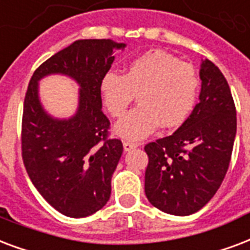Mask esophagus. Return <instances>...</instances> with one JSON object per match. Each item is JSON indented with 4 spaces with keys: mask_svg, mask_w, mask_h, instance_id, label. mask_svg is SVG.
I'll return each instance as SVG.
<instances>
[{
    "mask_svg": "<svg viewBox=\"0 0 250 250\" xmlns=\"http://www.w3.org/2000/svg\"><path fill=\"white\" fill-rule=\"evenodd\" d=\"M123 146H125V150H131L135 149V148L138 146V144L133 142H129V140H125V142H123Z\"/></svg>",
    "mask_w": 250,
    "mask_h": 250,
    "instance_id": "1",
    "label": "esophagus"
}]
</instances>
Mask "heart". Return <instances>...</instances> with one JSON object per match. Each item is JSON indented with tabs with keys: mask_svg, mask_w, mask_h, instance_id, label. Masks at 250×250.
<instances>
[{
	"mask_svg": "<svg viewBox=\"0 0 250 250\" xmlns=\"http://www.w3.org/2000/svg\"><path fill=\"white\" fill-rule=\"evenodd\" d=\"M199 91L197 70L165 51H150L133 59L125 74L107 72L100 93L110 115L121 118L138 94L139 106L115 127L119 136L139 140L161 123L171 128L182 125L193 111Z\"/></svg>",
	"mask_w": 250,
	"mask_h": 250,
	"instance_id": "b5f03b06",
	"label": "heart"
}]
</instances>
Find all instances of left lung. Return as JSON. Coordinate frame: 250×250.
<instances>
[{"mask_svg":"<svg viewBox=\"0 0 250 250\" xmlns=\"http://www.w3.org/2000/svg\"><path fill=\"white\" fill-rule=\"evenodd\" d=\"M199 102L176 132L148 143L146 195L164 212H197L220 188L231 163L236 136V107L218 66H201Z\"/></svg>","mask_w":250,"mask_h":250,"instance_id":"left-lung-1","label":"left lung"}]
</instances>
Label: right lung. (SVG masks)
I'll use <instances>...</instances> for the list:
<instances>
[{
	"label": "right lung",
	"instance_id": "add662e5",
	"mask_svg": "<svg viewBox=\"0 0 250 250\" xmlns=\"http://www.w3.org/2000/svg\"><path fill=\"white\" fill-rule=\"evenodd\" d=\"M110 39H83L55 53L36 68L28 83L22 117V159L41 195L65 216L85 218L104 207L123 144L108 138L110 121L102 111L101 80L114 62ZM51 73L68 74L82 86L76 115L53 120L42 110L37 81Z\"/></svg>",
	"mask_w": 250,
	"mask_h": 250
}]
</instances>
